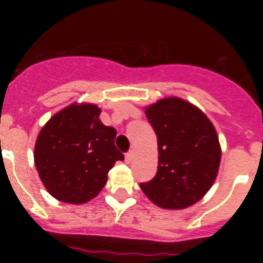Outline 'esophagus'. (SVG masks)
<instances>
[{"label":"esophagus","mask_w":263,"mask_h":263,"mask_svg":"<svg viewBox=\"0 0 263 263\" xmlns=\"http://www.w3.org/2000/svg\"><path fill=\"white\" fill-rule=\"evenodd\" d=\"M132 160H134V152H128L127 154H125V161H127V162H131Z\"/></svg>","instance_id":"obj_1"}]
</instances>
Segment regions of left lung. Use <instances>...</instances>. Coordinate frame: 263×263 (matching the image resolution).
I'll return each instance as SVG.
<instances>
[{
    "label": "left lung",
    "mask_w": 263,
    "mask_h": 263,
    "mask_svg": "<svg viewBox=\"0 0 263 263\" xmlns=\"http://www.w3.org/2000/svg\"><path fill=\"white\" fill-rule=\"evenodd\" d=\"M146 116L158 140V171L140 188L160 208H188L217 177L221 147L216 129L200 109L176 97L147 106Z\"/></svg>",
    "instance_id": "1"
}]
</instances>
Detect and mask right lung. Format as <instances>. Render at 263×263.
I'll list each match as a JSON object with an SVG mask.
<instances>
[{
	"label": "right lung",
	"instance_id": "1",
	"mask_svg": "<svg viewBox=\"0 0 263 263\" xmlns=\"http://www.w3.org/2000/svg\"><path fill=\"white\" fill-rule=\"evenodd\" d=\"M92 103H72L51 117L35 143V166L51 196L65 203H86L99 194L107 173L123 153L113 127L99 120Z\"/></svg>",
	"mask_w": 263,
	"mask_h": 263
}]
</instances>
